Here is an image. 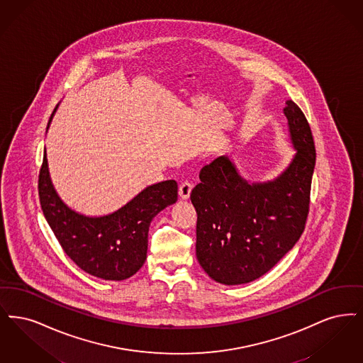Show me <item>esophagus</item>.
Here are the masks:
<instances>
[{"instance_id":"esophagus-1","label":"esophagus","mask_w":363,"mask_h":363,"mask_svg":"<svg viewBox=\"0 0 363 363\" xmlns=\"http://www.w3.org/2000/svg\"><path fill=\"white\" fill-rule=\"evenodd\" d=\"M192 183L191 182H183L180 186H179V195H180V198L182 199H189V194H191V191H192Z\"/></svg>"}]
</instances>
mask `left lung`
<instances>
[{
	"label": "left lung",
	"instance_id": "obj_1",
	"mask_svg": "<svg viewBox=\"0 0 363 363\" xmlns=\"http://www.w3.org/2000/svg\"><path fill=\"white\" fill-rule=\"evenodd\" d=\"M289 165L267 182H250L228 156L202 168L191 191L196 210V257L222 284H250L264 275L300 240L309 211L315 142L300 107L286 101Z\"/></svg>",
	"mask_w": 363,
	"mask_h": 363
}]
</instances>
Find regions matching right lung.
I'll list each match as a JSON object with an SVG mask.
<instances>
[{
  "label": "right lung",
  "mask_w": 363,
  "mask_h": 363,
  "mask_svg": "<svg viewBox=\"0 0 363 363\" xmlns=\"http://www.w3.org/2000/svg\"><path fill=\"white\" fill-rule=\"evenodd\" d=\"M58 107L50 116L48 130ZM38 187L45 218L63 251L81 269L104 281H123L143 266L150 222L177 201V183L164 180L142 189L110 214H81L66 205L55 191L46 149Z\"/></svg>",
  "instance_id": "right-lung-1"
}]
</instances>
